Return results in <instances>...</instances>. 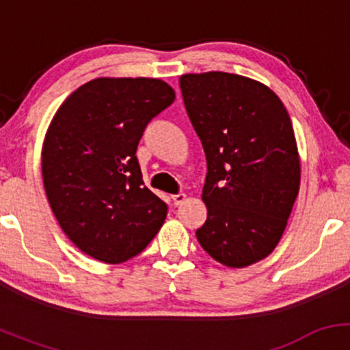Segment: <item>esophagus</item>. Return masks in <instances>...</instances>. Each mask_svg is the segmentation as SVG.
Returning <instances> with one entry per match:
<instances>
[{"mask_svg":"<svg viewBox=\"0 0 350 350\" xmlns=\"http://www.w3.org/2000/svg\"><path fill=\"white\" fill-rule=\"evenodd\" d=\"M171 199H172V202H174V206H180V204H183L184 200H186V194L179 192V194L171 196Z\"/></svg>","mask_w":350,"mask_h":350,"instance_id":"34e87169","label":"esophagus"}]
</instances>
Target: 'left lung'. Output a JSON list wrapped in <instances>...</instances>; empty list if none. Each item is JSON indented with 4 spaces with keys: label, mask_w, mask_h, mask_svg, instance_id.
Here are the masks:
<instances>
[{
    "label": "left lung",
    "mask_w": 350,
    "mask_h": 350,
    "mask_svg": "<svg viewBox=\"0 0 350 350\" xmlns=\"http://www.w3.org/2000/svg\"><path fill=\"white\" fill-rule=\"evenodd\" d=\"M207 159V220L196 235L219 263L242 268L278 245L299 192L295 131L278 95L227 72L179 79Z\"/></svg>",
    "instance_id": "obj_1"
}]
</instances>
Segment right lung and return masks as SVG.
<instances>
[{"mask_svg": "<svg viewBox=\"0 0 350 350\" xmlns=\"http://www.w3.org/2000/svg\"><path fill=\"white\" fill-rule=\"evenodd\" d=\"M159 79H94L55 111L42 146L52 212L75 247L123 263L154 239L167 206L144 186L136 148L146 124L174 102Z\"/></svg>", "mask_w": 350, "mask_h": 350, "instance_id": "obj_1", "label": "right lung"}]
</instances>
